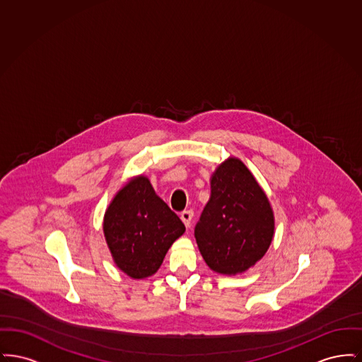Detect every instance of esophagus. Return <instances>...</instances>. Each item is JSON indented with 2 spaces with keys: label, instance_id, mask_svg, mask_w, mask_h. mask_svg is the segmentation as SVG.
Listing matches in <instances>:
<instances>
[{
  "label": "esophagus",
  "instance_id": "esophagus-1",
  "mask_svg": "<svg viewBox=\"0 0 362 362\" xmlns=\"http://www.w3.org/2000/svg\"><path fill=\"white\" fill-rule=\"evenodd\" d=\"M180 218H182V221H183V224L186 225V228H189L191 221H192V211H191V210L183 211V213L180 214Z\"/></svg>",
  "mask_w": 362,
  "mask_h": 362
}]
</instances>
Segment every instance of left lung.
Wrapping results in <instances>:
<instances>
[{"instance_id":"1","label":"left lung","mask_w":362,"mask_h":362,"mask_svg":"<svg viewBox=\"0 0 362 362\" xmlns=\"http://www.w3.org/2000/svg\"><path fill=\"white\" fill-rule=\"evenodd\" d=\"M274 229L266 192L240 158L228 157L210 177V199L195 226L207 266L223 276L245 273L267 252Z\"/></svg>"}]
</instances>
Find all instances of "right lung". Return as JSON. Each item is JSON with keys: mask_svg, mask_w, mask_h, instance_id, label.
Here are the masks:
<instances>
[{"mask_svg": "<svg viewBox=\"0 0 362 362\" xmlns=\"http://www.w3.org/2000/svg\"><path fill=\"white\" fill-rule=\"evenodd\" d=\"M185 230L145 175L129 179L104 213V238L112 260L134 279L153 276Z\"/></svg>", "mask_w": 362, "mask_h": 362, "instance_id": "add662e5", "label": "right lung"}]
</instances>
